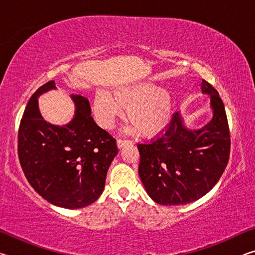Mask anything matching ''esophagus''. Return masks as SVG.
Returning <instances> with one entry per match:
<instances>
[{"label":"esophagus","mask_w":255,"mask_h":255,"mask_svg":"<svg viewBox=\"0 0 255 255\" xmlns=\"http://www.w3.org/2000/svg\"><path fill=\"white\" fill-rule=\"evenodd\" d=\"M128 143H130V141L127 140V139H122V138H119V139L117 140V145H118L119 148H122L124 145H126Z\"/></svg>","instance_id":"34e87169"}]
</instances>
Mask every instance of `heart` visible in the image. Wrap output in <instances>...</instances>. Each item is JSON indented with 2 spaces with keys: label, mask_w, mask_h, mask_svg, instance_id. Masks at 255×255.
<instances>
[{
  "label": "heart",
  "mask_w": 255,
  "mask_h": 255,
  "mask_svg": "<svg viewBox=\"0 0 255 255\" xmlns=\"http://www.w3.org/2000/svg\"><path fill=\"white\" fill-rule=\"evenodd\" d=\"M130 120L128 130L139 131L145 137H154L165 129L172 117V97L166 89L149 82L123 86L114 91V97L100 91L93 101V111L99 124L112 127L115 119L123 115Z\"/></svg>",
  "instance_id": "obj_1"
}]
</instances>
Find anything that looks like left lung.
Returning a JSON list of instances; mask_svg holds the SVG:
<instances>
[{"instance_id": "8db88e82", "label": "left lung", "mask_w": 255, "mask_h": 255, "mask_svg": "<svg viewBox=\"0 0 255 255\" xmlns=\"http://www.w3.org/2000/svg\"><path fill=\"white\" fill-rule=\"evenodd\" d=\"M210 96L213 119L198 130L185 128L179 112L161 136L138 144V167L146 192L159 205H185L209 192L225 171L231 152L225 107L213 85L202 80Z\"/></svg>"}]
</instances>
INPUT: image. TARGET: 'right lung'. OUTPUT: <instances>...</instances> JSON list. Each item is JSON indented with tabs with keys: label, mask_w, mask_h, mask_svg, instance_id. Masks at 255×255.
I'll return each instance as SVG.
<instances>
[{
	"label": "right lung",
	"mask_w": 255,
	"mask_h": 255,
	"mask_svg": "<svg viewBox=\"0 0 255 255\" xmlns=\"http://www.w3.org/2000/svg\"><path fill=\"white\" fill-rule=\"evenodd\" d=\"M56 89L49 81L32 94L20 122L18 154L31 187L48 202L68 209L93 204L105 189L116 139L91 117L86 98L72 94L75 116L65 126H54L41 117L38 97Z\"/></svg>",
	"instance_id": "1"
}]
</instances>
